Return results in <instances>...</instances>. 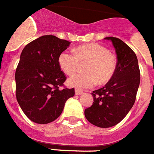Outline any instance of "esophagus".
I'll return each instance as SVG.
<instances>
[{"label": "esophagus", "mask_w": 154, "mask_h": 154, "mask_svg": "<svg viewBox=\"0 0 154 154\" xmlns=\"http://www.w3.org/2000/svg\"><path fill=\"white\" fill-rule=\"evenodd\" d=\"M83 94V91H81L75 90V94H77V95H81V94Z\"/></svg>", "instance_id": "obj_1"}]
</instances>
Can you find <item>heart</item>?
Listing matches in <instances>:
<instances>
[{"label": "heart", "mask_w": 154, "mask_h": 154, "mask_svg": "<svg viewBox=\"0 0 154 154\" xmlns=\"http://www.w3.org/2000/svg\"><path fill=\"white\" fill-rule=\"evenodd\" d=\"M58 61L61 70L67 75L77 70L79 62H88L85 66L86 73H76L68 78V86L76 89L91 88L97 81L105 85L113 77L117 67L116 57L97 43L81 45L73 52H63Z\"/></svg>", "instance_id": "b5f03b06"}]
</instances>
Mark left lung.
Segmentation results:
<instances>
[{
    "mask_svg": "<svg viewBox=\"0 0 154 154\" xmlns=\"http://www.w3.org/2000/svg\"><path fill=\"white\" fill-rule=\"evenodd\" d=\"M116 49L117 67L104 88L94 91V102L85 111L88 121L100 128L119 123L133 108L140 83L138 60L133 49L116 37H106Z\"/></svg>",
    "mask_w": 154,
    "mask_h": 154,
    "instance_id": "obj_1",
    "label": "left lung"
}]
</instances>
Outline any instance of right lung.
Segmentation results:
<instances>
[{
  "label": "right lung",
  "instance_id": "1",
  "mask_svg": "<svg viewBox=\"0 0 154 154\" xmlns=\"http://www.w3.org/2000/svg\"><path fill=\"white\" fill-rule=\"evenodd\" d=\"M70 45L66 40L48 35L25 45L15 72L16 98L31 121L47 124L63 110L74 89H60L66 77L59 65V57Z\"/></svg>",
  "mask_w": 154,
  "mask_h": 154
}]
</instances>
